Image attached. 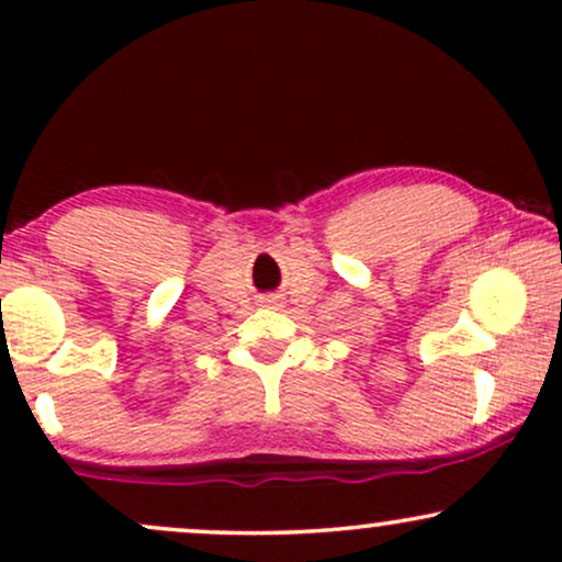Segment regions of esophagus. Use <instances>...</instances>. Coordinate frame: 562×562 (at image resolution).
Returning a JSON list of instances; mask_svg holds the SVG:
<instances>
[{"instance_id": "34e87169", "label": "esophagus", "mask_w": 562, "mask_h": 562, "mask_svg": "<svg viewBox=\"0 0 562 562\" xmlns=\"http://www.w3.org/2000/svg\"><path fill=\"white\" fill-rule=\"evenodd\" d=\"M261 303H263V306H280V295H277V293H269V295H263Z\"/></svg>"}]
</instances>
